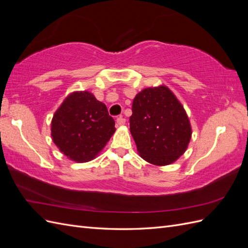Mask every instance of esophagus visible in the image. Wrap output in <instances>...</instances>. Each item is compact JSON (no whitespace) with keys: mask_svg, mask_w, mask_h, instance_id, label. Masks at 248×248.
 I'll list each match as a JSON object with an SVG mask.
<instances>
[{"mask_svg":"<svg viewBox=\"0 0 248 248\" xmlns=\"http://www.w3.org/2000/svg\"><path fill=\"white\" fill-rule=\"evenodd\" d=\"M125 123H126V119H125V118H123L122 116H120V117H118V118H117V124H118L119 126L125 125Z\"/></svg>","mask_w":248,"mask_h":248,"instance_id":"34e87169","label":"esophagus"}]
</instances>
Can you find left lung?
<instances>
[{"label":"left lung","mask_w":248,"mask_h":248,"mask_svg":"<svg viewBox=\"0 0 248 248\" xmlns=\"http://www.w3.org/2000/svg\"><path fill=\"white\" fill-rule=\"evenodd\" d=\"M129 123L139 153L155 166L176 161L191 138L188 117L166 86L144 89L134 97Z\"/></svg>","instance_id":"1"}]
</instances>
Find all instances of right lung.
<instances>
[{
    "label": "right lung",
    "instance_id": "right-lung-1",
    "mask_svg": "<svg viewBox=\"0 0 248 248\" xmlns=\"http://www.w3.org/2000/svg\"><path fill=\"white\" fill-rule=\"evenodd\" d=\"M115 130L106 104L88 91L70 94L51 121L52 140L64 155L78 162L95 158Z\"/></svg>",
    "mask_w": 248,
    "mask_h": 248
}]
</instances>
